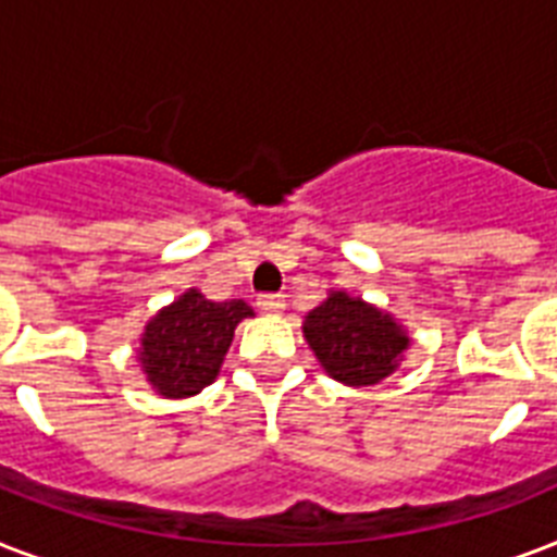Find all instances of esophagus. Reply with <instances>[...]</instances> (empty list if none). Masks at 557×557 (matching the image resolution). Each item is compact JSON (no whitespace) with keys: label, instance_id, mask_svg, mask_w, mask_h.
<instances>
[{"label":"esophagus","instance_id":"34e87169","mask_svg":"<svg viewBox=\"0 0 557 557\" xmlns=\"http://www.w3.org/2000/svg\"><path fill=\"white\" fill-rule=\"evenodd\" d=\"M257 306H260L262 312L277 314V312H283V306H286V297H283V295H260V297H257Z\"/></svg>","mask_w":557,"mask_h":557}]
</instances>
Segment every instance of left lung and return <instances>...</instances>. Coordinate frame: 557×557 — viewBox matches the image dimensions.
I'll return each instance as SVG.
<instances>
[{"label":"left lung","mask_w":557,"mask_h":557,"mask_svg":"<svg viewBox=\"0 0 557 557\" xmlns=\"http://www.w3.org/2000/svg\"><path fill=\"white\" fill-rule=\"evenodd\" d=\"M304 338L330 379L372 387L398 370L413 338L401 323L347 288H330L306 314Z\"/></svg>","instance_id":"8db88e82"}]
</instances>
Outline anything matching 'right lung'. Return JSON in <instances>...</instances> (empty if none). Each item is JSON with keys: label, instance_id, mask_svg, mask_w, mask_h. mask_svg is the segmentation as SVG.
Masks as SVG:
<instances>
[{"label": "right lung", "instance_id": "1", "mask_svg": "<svg viewBox=\"0 0 557 557\" xmlns=\"http://www.w3.org/2000/svg\"><path fill=\"white\" fill-rule=\"evenodd\" d=\"M253 309L245 300L213 304L199 288H187L152 314L135 358L159 396L190 398L213 384L234 341V330Z\"/></svg>", "mask_w": 557, "mask_h": 557}]
</instances>
